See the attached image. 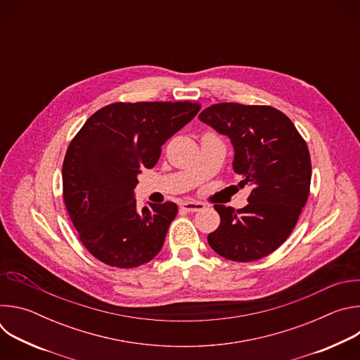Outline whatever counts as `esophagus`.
Instances as JSON below:
<instances>
[{
    "label": "esophagus",
    "instance_id": "esophagus-1",
    "mask_svg": "<svg viewBox=\"0 0 360 360\" xmlns=\"http://www.w3.org/2000/svg\"><path fill=\"white\" fill-rule=\"evenodd\" d=\"M181 208L185 212H199L205 208V205L200 202H192V200H185L181 203Z\"/></svg>",
    "mask_w": 360,
    "mask_h": 360
}]
</instances>
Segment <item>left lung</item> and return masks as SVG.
Returning a JSON list of instances; mask_svg holds the SVG:
<instances>
[{
    "label": "left lung",
    "mask_w": 360,
    "mask_h": 360,
    "mask_svg": "<svg viewBox=\"0 0 360 360\" xmlns=\"http://www.w3.org/2000/svg\"><path fill=\"white\" fill-rule=\"evenodd\" d=\"M199 120L229 136L239 185L252 186L245 208L215 205L221 224L208 243L233 262L265 258L292 233L309 196V149L293 122L269 105L221 102L205 108Z\"/></svg>",
    "instance_id": "obj_1"
}]
</instances>
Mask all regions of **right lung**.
<instances>
[{
  "label": "right lung",
  "mask_w": 360,
  "mask_h": 360,
  "mask_svg": "<svg viewBox=\"0 0 360 360\" xmlns=\"http://www.w3.org/2000/svg\"><path fill=\"white\" fill-rule=\"evenodd\" d=\"M200 110L199 102H114L91 115L63 164V196L78 238L98 261L141 266L160 253L178 214L174 202L136 208L134 188L168 138Z\"/></svg>",
  "instance_id": "1"
}]
</instances>
